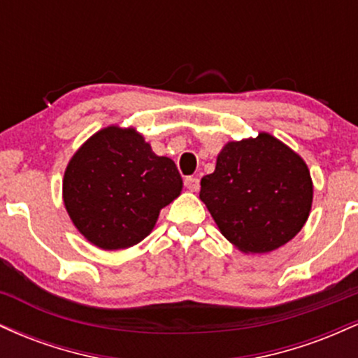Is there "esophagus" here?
I'll return each mask as SVG.
<instances>
[{"label": "esophagus", "instance_id": "34e87169", "mask_svg": "<svg viewBox=\"0 0 358 358\" xmlns=\"http://www.w3.org/2000/svg\"><path fill=\"white\" fill-rule=\"evenodd\" d=\"M183 183H185V187H187L190 192H199V188H200V180L195 178V176H187Z\"/></svg>", "mask_w": 358, "mask_h": 358}]
</instances>
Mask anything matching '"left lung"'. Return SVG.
<instances>
[{"mask_svg":"<svg viewBox=\"0 0 358 358\" xmlns=\"http://www.w3.org/2000/svg\"><path fill=\"white\" fill-rule=\"evenodd\" d=\"M200 199L220 232L244 252H269L301 231L313 202L306 163L271 134L232 141L215 171L200 182Z\"/></svg>","mask_w":358,"mask_h":358,"instance_id":"1","label":"left lung"}]
</instances>
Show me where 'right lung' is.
I'll return each mask as SVG.
<instances>
[{"instance_id":"1","label":"right lung","mask_w":358,"mask_h":358,"mask_svg":"<svg viewBox=\"0 0 358 358\" xmlns=\"http://www.w3.org/2000/svg\"><path fill=\"white\" fill-rule=\"evenodd\" d=\"M182 192V176L134 129L106 127L82 145L64 176V203L85 239L124 249L153 231L159 210Z\"/></svg>"}]
</instances>
